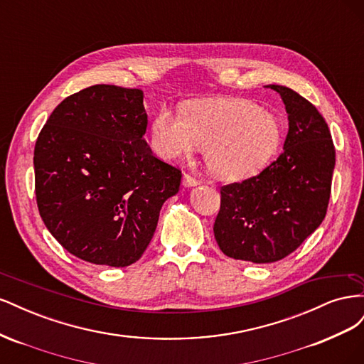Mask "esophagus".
<instances>
[{"instance_id": "34e87169", "label": "esophagus", "mask_w": 364, "mask_h": 364, "mask_svg": "<svg viewBox=\"0 0 364 364\" xmlns=\"http://www.w3.org/2000/svg\"><path fill=\"white\" fill-rule=\"evenodd\" d=\"M200 183V181L199 179H196V178H193L191 174H183V178H182V185L183 186H196V185H199Z\"/></svg>"}]
</instances>
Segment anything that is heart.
Masks as SVG:
<instances>
[{
    "label": "heart",
    "mask_w": 364,
    "mask_h": 364,
    "mask_svg": "<svg viewBox=\"0 0 364 364\" xmlns=\"http://www.w3.org/2000/svg\"><path fill=\"white\" fill-rule=\"evenodd\" d=\"M150 141L170 161L205 149L208 170L220 181L235 182L267 167L279 150L282 124L243 98H213L188 105L183 117L162 107L151 119Z\"/></svg>",
    "instance_id": "heart-1"
}]
</instances>
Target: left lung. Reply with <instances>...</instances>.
<instances>
[{"instance_id":"left-lung-1","label":"left lung","mask_w":364,"mask_h":364,"mask_svg":"<svg viewBox=\"0 0 364 364\" xmlns=\"http://www.w3.org/2000/svg\"><path fill=\"white\" fill-rule=\"evenodd\" d=\"M289 114L284 151L258 176L222 186L214 237L225 255L257 264L290 255L326 215L336 165L331 132L287 86L269 85Z\"/></svg>"}]
</instances>
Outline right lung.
Instances as JSON below:
<instances>
[{
    "instance_id": "1",
    "label": "right lung",
    "mask_w": 364,
    "mask_h": 364,
    "mask_svg": "<svg viewBox=\"0 0 364 364\" xmlns=\"http://www.w3.org/2000/svg\"><path fill=\"white\" fill-rule=\"evenodd\" d=\"M141 90L94 85L54 109L35 146L39 214L63 249L83 261L126 267L141 258L159 211L179 191L181 170L142 139Z\"/></svg>"
}]
</instances>
